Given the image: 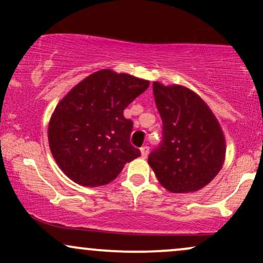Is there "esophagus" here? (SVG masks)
Here are the masks:
<instances>
[{"label": "esophagus", "mask_w": 263, "mask_h": 263, "mask_svg": "<svg viewBox=\"0 0 263 263\" xmlns=\"http://www.w3.org/2000/svg\"><path fill=\"white\" fill-rule=\"evenodd\" d=\"M148 153H149L148 147H147V146L141 147V155H142V157H143V158H146V157L148 156Z\"/></svg>", "instance_id": "34e87169"}]
</instances>
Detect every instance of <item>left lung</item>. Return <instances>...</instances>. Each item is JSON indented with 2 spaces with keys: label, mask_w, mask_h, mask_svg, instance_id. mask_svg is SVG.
I'll use <instances>...</instances> for the list:
<instances>
[{
  "label": "left lung",
  "mask_w": 263,
  "mask_h": 263,
  "mask_svg": "<svg viewBox=\"0 0 263 263\" xmlns=\"http://www.w3.org/2000/svg\"><path fill=\"white\" fill-rule=\"evenodd\" d=\"M163 122V140L148 156V164L163 188L193 193L208 185L225 161L221 126L197 92L183 85L153 81Z\"/></svg>",
  "instance_id": "obj_1"
}]
</instances>
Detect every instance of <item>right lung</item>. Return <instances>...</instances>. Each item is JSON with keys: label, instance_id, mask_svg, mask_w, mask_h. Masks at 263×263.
<instances>
[{"label": "right lung", "instance_id": "right-lung-1", "mask_svg": "<svg viewBox=\"0 0 263 263\" xmlns=\"http://www.w3.org/2000/svg\"><path fill=\"white\" fill-rule=\"evenodd\" d=\"M148 86V80L102 69L58 102L48 125V142L66 177L84 186H101L141 156L129 143L134 123L123 110Z\"/></svg>", "mask_w": 263, "mask_h": 263}]
</instances>
